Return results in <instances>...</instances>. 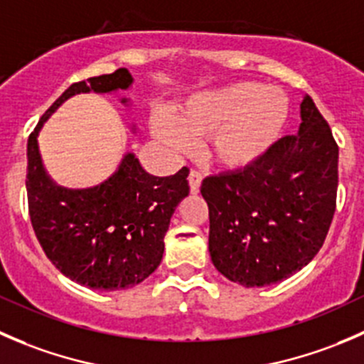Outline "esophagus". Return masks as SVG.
Instances as JSON below:
<instances>
[{
  "label": "esophagus",
  "instance_id": "34e87169",
  "mask_svg": "<svg viewBox=\"0 0 364 364\" xmlns=\"http://www.w3.org/2000/svg\"><path fill=\"white\" fill-rule=\"evenodd\" d=\"M201 181H203V177H201L200 171L191 170V173H189V189H191V193L196 194L198 191H200Z\"/></svg>",
  "mask_w": 364,
  "mask_h": 364
}]
</instances>
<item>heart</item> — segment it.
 <instances>
[{
	"instance_id": "obj_1",
	"label": "heart",
	"mask_w": 364,
	"mask_h": 364,
	"mask_svg": "<svg viewBox=\"0 0 364 364\" xmlns=\"http://www.w3.org/2000/svg\"><path fill=\"white\" fill-rule=\"evenodd\" d=\"M289 114V99L276 86L240 81L194 95L175 114L154 117V134L177 152L208 139V157L226 170L257 163L276 143Z\"/></svg>"
}]
</instances>
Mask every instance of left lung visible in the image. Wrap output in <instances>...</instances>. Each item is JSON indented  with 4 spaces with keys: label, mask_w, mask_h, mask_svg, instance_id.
I'll return each mask as SVG.
<instances>
[{
    "label": "left lung",
    "mask_w": 364,
    "mask_h": 364,
    "mask_svg": "<svg viewBox=\"0 0 364 364\" xmlns=\"http://www.w3.org/2000/svg\"><path fill=\"white\" fill-rule=\"evenodd\" d=\"M299 132L278 139L257 163L201 182L208 251L230 282L267 287L313 260L336 208L338 145L309 95Z\"/></svg>",
    "instance_id": "obj_1"
}]
</instances>
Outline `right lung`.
Here are the masks:
<instances>
[{"mask_svg": "<svg viewBox=\"0 0 364 364\" xmlns=\"http://www.w3.org/2000/svg\"><path fill=\"white\" fill-rule=\"evenodd\" d=\"M131 85L127 68L74 82L28 138L26 191L35 235L61 274L97 290L131 289L159 267L171 215L189 194V170L183 166L171 177H154L134 154H125L107 181L67 189L46 173L37 138L44 122L72 95L109 93Z\"/></svg>", "mask_w": 364, "mask_h": 364, "instance_id": "right-lung-1", "label": "right lung"}]
</instances>
